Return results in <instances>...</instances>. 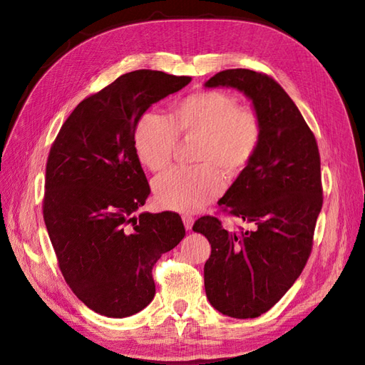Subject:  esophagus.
Returning a JSON list of instances; mask_svg holds the SVG:
<instances>
[{
    "label": "esophagus",
    "instance_id": "34e87169",
    "mask_svg": "<svg viewBox=\"0 0 365 365\" xmlns=\"http://www.w3.org/2000/svg\"><path fill=\"white\" fill-rule=\"evenodd\" d=\"M182 219H183V225H185V228H186V230H191V228H192V225H194V217H192V216H190V214H183Z\"/></svg>",
    "mask_w": 365,
    "mask_h": 365
}]
</instances>
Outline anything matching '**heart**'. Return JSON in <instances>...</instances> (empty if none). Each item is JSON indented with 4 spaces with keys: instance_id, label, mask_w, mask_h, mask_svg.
Returning <instances> with one entry per match:
<instances>
[{
    "instance_id": "obj_1",
    "label": "heart",
    "mask_w": 365,
    "mask_h": 365,
    "mask_svg": "<svg viewBox=\"0 0 365 365\" xmlns=\"http://www.w3.org/2000/svg\"><path fill=\"white\" fill-rule=\"evenodd\" d=\"M200 137L197 168H171L153 182L157 203L162 208L194 212L222 194L225 180L219 168L237 175L253 160L262 123L251 108L239 106V100L227 92L202 91L180 100L171 120L149 110L138 118L134 129V149L140 163L158 171L171 162L177 140ZM208 161V164H205Z\"/></svg>"
}]
</instances>
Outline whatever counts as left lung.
<instances>
[{
	"instance_id": "8db88e82",
	"label": "left lung",
	"mask_w": 365,
	"mask_h": 365,
	"mask_svg": "<svg viewBox=\"0 0 365 365\" xmlns=\"http://www.w3.org/2000/svg\"><path fill=\"white\" fill-rule=\"evenodd\" d=\"M205 88H232L251 101L262 123L253 160L219 200L251 230L230 232L203 216L192 231L211 244L205 292L222 314L248 319L268 312L301 276L322 208L321 158L294 101L265 73L227 69Z\"/></svg>"
}]
</instances>
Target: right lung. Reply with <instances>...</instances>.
<instances>
[{"mask_svg": "<svg viewBox=\"0 0 365 365\" xmlns=\"http://www.w3.org/2000/svg\"><path fill=\"white\" fill-rule=\"evenodd\" d=\"M191 77L140 69L83 100L46 165L44 223L68 285L91 310L133 316L153 301V267L185 237L180 216L135 211L149 192L134 149L138 118Z\"/></svg>", "mask_w": 365, "mask_h": 365, "instance_id": "right-lung-1", "label": "right lung"}]
</instances>
